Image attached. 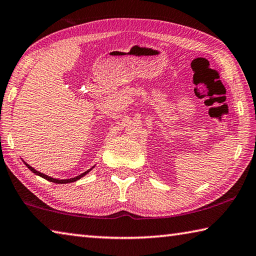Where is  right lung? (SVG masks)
I'll return each mask as SVG.
<instances>
[{"label":"right lung","mask_w":256,"mask_h":256,"mask_svg":"<svg viewBox=\"0 0 256 256\" xmlns=\"http://www.w3.org/2000/svg\"><path fill=\"white\" fill-rule=\"evenodd\" d=\"M26 164V162H24ZM26 166H27L30 170H32L34 174H36V175H38V176H40V177H42V178H45V180H50V182H52V183H56V184H66V183H72V182H76V180H80L81 177H84V175H86L88 174V172L92 170V168H90V170H88L86 172H82L81 175H79V176H76V177H73V178H70V180H58V178H53V177H50V176H47V175H45V174H42V172H37L36 170H34V168H32V166H29L28 164H26Z\"/></svg>","instance_id":"right-lung-1"}]
</instances>
